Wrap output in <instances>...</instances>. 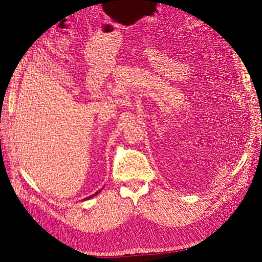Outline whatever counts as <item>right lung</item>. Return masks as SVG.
<instances>
[{
  "label": "right lung",
  "instance_id": "1",
  "mask_svg": "<svg viewBox=\"0 0 262 262\" xmlns=\"http://www.w3.org/2000/svg\"><path fill=\"white\" fill-rule=\"evenodd\" d=\"M99 192H100V190H98V192H96L95 194H92V195H91V196H89V198H85V199H84V200H89V199H91V198H95L97 194H99Z\"/></svg>",
  "mask_w": 262,
  "mask_h": 262
}]
</instances>
